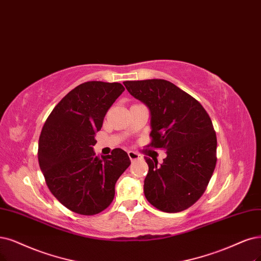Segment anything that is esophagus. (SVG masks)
Returning <instances> with one entry per match:
<instances>
[{
  "instance_id": "1",
  "label": "esophagus",
  "mask_w": 261,
  "mask_h": 261,
  "mask_svg": "<svg viewBox=\"0 0 261 261\" xmlns=\"http://www.w3.org/2000/svg\"><path fill=\"white\" fill-rule=\"evenodd\" d=\"M128 155H129V158L131 161H136V160H140L143 158L142 155H140V153L133 151V150H130L128 151Z\"/></svg>"
}]
</instances>
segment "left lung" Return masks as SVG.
Returning a JSON list of instances; mask_svg holds the SVG:
<instances>
[{
    "label": "left lung",
    "instance_id": "1",
    "mask_svg": "<svg viewBox=\"0 0 261 261\" xmlns=\"http://www.w3.org/2000/svg\"><path fill=\"white\" fill-rule=\"evenodd\" d=\"M123 85L150 111L151 142L167 158L145 157L144 194L156 208L181 212L200 199L216 166L217 139L207 112L194 96L165 80L128 81Z\"/></svg>",
    "mask_w": 261,
    "mask_h": 261
}]
</instances>
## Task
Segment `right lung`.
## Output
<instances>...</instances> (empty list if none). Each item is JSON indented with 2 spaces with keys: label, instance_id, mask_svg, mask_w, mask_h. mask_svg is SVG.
Masks as SVG:
<instances>
[{
  "label": "right lung",
  "instance_id": "1",
  "mask_svg": "<svg viewBox=\"0 0 261 261\" xmlns=\"http://www.w3.org/2000/svg\"><path fill=\"white\" fill-rule=\"evenodd\" d=\"M124 91L119 83L87 82L75 87L46 119L38 140V163L57 200L81 215H95L108 207L115 184L130 166L120 148L99 157L94 134L106 112Z\"/></svg>",
  "mask_w": 261,
  "mask_h": 261
}]
</instances>
